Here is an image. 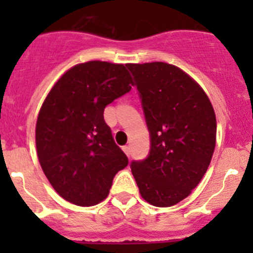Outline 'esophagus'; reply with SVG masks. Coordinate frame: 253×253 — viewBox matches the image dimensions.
<instances>
[{"label": "esophagus", "mask_w": 253, "mask_h": 253, "mask_svg": "<svg viewBox=\"0 0 253 253\" xmlns=\"http://www.w3.org/2000/svg\"><path fill=\"white\" fill-rule=\"evenodd\" d=\"M122 149H124V152L126 153L127 157H129V155H131V148H129V145H125Z\"/></svg>", "instance_id": "1"}]
</instances>
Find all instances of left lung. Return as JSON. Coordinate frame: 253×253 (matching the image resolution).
<instances>
[{
  "instance_id": "left-lung-1",
  "label": "left lung",
  "mask_w": 253,
  "mask_h": 253,
  "mask_svg": "<svg viewBox=\"0 0 253 253\" xmlns=\"http://www.w3.org/2000/svg\"><path fill=\"white\" fill-rule=\"evenodd\" d=\"M138 90L150 137L147 158L131 170L142 197L171 207L205 176L215 148L216 120L203 89L176 66L126 65Z\"/></svg>"
}]
</instances>
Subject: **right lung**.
<instances>
[{"label":"right lung","instance_id":"1","mask_svg":"<svg viewBox=\"0 0 253 253\" xmlns=\"http://www.w3.org/2000/svg\"><path fill=\"white\" fill-rule=\"evenodd\" d=\"M126 66L90 61L53 85L37 121L38 158L56 192L73 205L105 200L128 158L112 137L104 109L132 89Z\"/></svg>","mask_w":253,"mask_h":253}]
</instances>
